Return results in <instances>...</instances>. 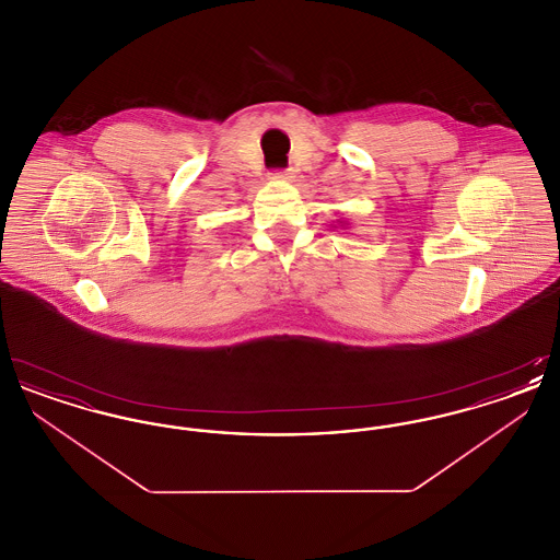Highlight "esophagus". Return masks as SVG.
Segmentation results:
<instances>
[{
	"mask_svg": "<svg viewBox=\"0 0 560 560\" xmlns=\"http://www.w3.org/2000/svg\"><path fill=\"white\" fill-rule=\"evenodd\" d=\"M272 176L279 178V180H290V178H292L290 172H285V170H283V172H272Z\"/></svg>",
	"mask_w": 560,
	"mask_h": 560,
	"instance_id": "1",
	"label": "esophagus"
}]
</instances>
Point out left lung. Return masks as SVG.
Wrapping results in <instances>:
<instances>
[{"instance_id": "8db88e82", "label": "left lung", "mask_w": 560, "mask_h": 560, "mask_svg": "<svg viewBox=\"0 0 560 560\" xmlns=\"http://www.w3.org/2000/svg\"><path fill=\"white\" fill-rule=\"evenodd\" d=\"M338 226H342V229H348L347 222H340V220H338ZM338 226L334 224V229H338Z\"/></svg>"}]
</instances>
